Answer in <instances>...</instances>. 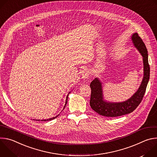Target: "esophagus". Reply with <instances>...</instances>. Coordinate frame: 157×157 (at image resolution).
Returning a JSON list of instances; mask_svg holds the SVG:
<instances>
[{"label":"esophagus","instance_id":"esophagus-1","mask_svg":"<svg viewBox=\"0 0 157 157\" xmlns=\"http://www.w3.org/2000/svg\"><path fill=\"white\" fill-rule=\"evenodd\" d=\"M89 70H87V69H86V68H85V69H84L82 71H81V78H82V79H87V78H88V77L89 76Z\"/></svg>","mask_w":157,"mask_h":157}]
</instances>
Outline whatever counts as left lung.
Listing matches in <instances>:
<instances>
[{
    "label": "left lung",
    "mask_w": 157,
    "mask_h": 157,
    "mask_svg": "<svg viewBox=\"0 0 157 157\" xmlns=\"http://www.w3.org/2000/svg\"><path fill=\"white\" fill-rule=\"evenodd\" d=\"M131 38L134 46L143 57L144 78L137 92L127 101L121 102H110L104 99L102 82L98 78H95L90 84L91 88L90 106L99 115L113 117L130 114L138 107L145 93L150 78V66L147 49L137 33H133Z\"/></svg>",
    "instance_id": "1"
}]
</instances>
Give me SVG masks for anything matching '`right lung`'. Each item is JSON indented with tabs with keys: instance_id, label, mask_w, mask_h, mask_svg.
Returning <instances> with one entry per match:
<instances>
[{
	"instance_id": "add662e5",
	"label": "right lung",
	"mask_w": 157,
	"mask_h": 157,
	"mask_svg": "<svg viewBox=\"0 0 157 157\" xmlns=\"http://www.w3.org/2000/svg\"><path fill=\"white\" fill-rule=\"evenodd\" d=\"M70 92L69 93V94H70ZM69 94H68V96H67V97H66V102H65V105H64V108H63V109H64V107H65V106H66V104H67V102H68V95H69ZM58 116H59V114H58V116H56L54 117H52V118H50V119H48L41 120V121H52V120H53V119H54L56 118V117H57ZM36 121H40V120H36Z\"/></svg>"
}]
</instances>
